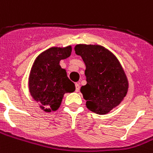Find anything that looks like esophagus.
Segmentation results:
<instances>
[{"instance_id":"1","label":"esophagus","mask_w":153,"mask_h":153,"mask_svg":"<svg viewBox=\"0 0 153 153\" xmlns=\"http://www.w3.org/2000/svg\"><path fill=\"white\" fill-rule=\"evenodd\" d=\"M80 89V84L79 83H76L75 84V91L79 92Z\"/></svg>"}]
</instances>
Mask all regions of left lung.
Wrapping results in <instances>:
<instances>
[{
    "label": "left lung",
    "mask_w": 153,
    "mask_h": 153,
    "mask_svg": "<svg viewBox=\"0 0 153 153\" xmlns=\"http://www.w3.org/2000/svg\"><path fill=\"white\" fill-rule=\"evenodd\" d=\"M75 53L85 63L87 84L80 91L86 106L95 114H105L117 106L128 92V83L117 58L101 45H77Z\"/></svg>",
    "instance_id": "8db88e82"
}]
</instances>
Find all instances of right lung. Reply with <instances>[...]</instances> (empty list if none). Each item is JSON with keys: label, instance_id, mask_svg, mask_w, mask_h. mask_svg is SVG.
Returning <instances> with one entry per match:
<instances>
[{"label": "right lung", "instance_id": "add662e5", "mask_svg": "<svg viewBox=\"0 0 153 153\" xmlns=\"http://www.w3.org/2000/svg\"><path fill=\"white\" fill-rule=\"evenodd\" d=\"M71 46L52 47L40 54L32 66L29 88L33 99L45 112L58 109L65 93L75 90V85L59 65L61 59L71 54Z\"/></svg>", "mask_w": 153, "mask_h": 153}]
</instances>
